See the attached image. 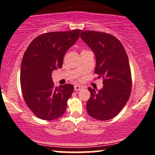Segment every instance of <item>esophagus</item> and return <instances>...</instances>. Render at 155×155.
Returning a JSON list of instances; mask_svg holds the SVG:
<instances>
[{
  "label": "esophagus",
  "mask_w": 155,
  "mask_h": 155,
  "mask_svg": "<svg viewBox=\"0 0 155 155\" xmlns=\"http://www.w3.org/2000/svg\"><path fill=\"white\" fill-rule=\"evenodd\" d=\"M84 87L82 86H81V85H75L74 86V90H76V91H79V90H83Z\"/></svg>",
  "instance_id": "esophagus-1"
}]
</instances>
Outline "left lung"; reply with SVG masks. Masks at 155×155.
Here are the masks:
<instances>
[{"label": "left lung", "instance_id": "left-lung-1", "mask_svg": "<svg viewBox=\"0 0 155 155\" xmlns=\"http://www.w3.org/2000/svg\"><path fill=\"white\" fill-rule=\"evenodd\" d=\"M81 38L95 53V74L104 79V87L97 92L88 88L90 97L87 111L96 120H111L118 115L130 96L132 77L128 57L122 43L109 33L81 31Z\"/></svg>", "mask_w": 155, "mask_h": 155}]
</instances>
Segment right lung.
Returning a JSON list of instances; mask_svg holds the SVG:
<instances>
[{
  "label": "right lung",
  "mask_w": 155,
  "mask_h": 155,
  "mask_svg": "<svg viewBox=\"0 0 155 155\" xmlns=\"http://www.w3.org/2000/svg\"><path fill=\"white\" fill-rule=\"evenodd\" d=\"M80 31L43 33L33 39L25 51L21 89L27 106L39 119L53 120L65 113L74 87L70 84L54 87L51 73L63 66L64 55L79 38Z\"/></svg>",
  "instance_id": "add662e5"
}]
</instances>
